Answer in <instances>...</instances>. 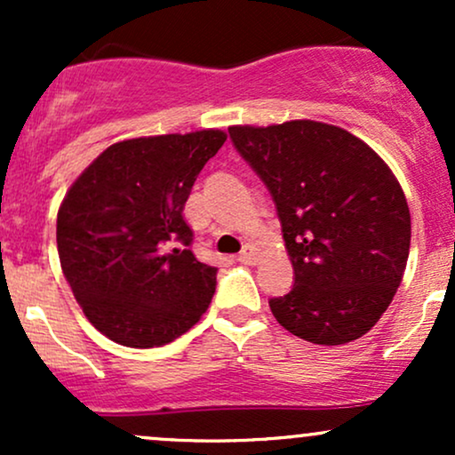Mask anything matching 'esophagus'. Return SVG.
<instances>
[{
  "instance_id": "34e87169",
  "label": "esophagus",
  "mask_w": 455,
  "mask_h": 455,
  "mask_svg": "<svg viewBox=\"0 0 455 455\" xmlns=\"http://www.w3.org/2000/svg\"><path fill=\"white\" fill-rule=\"evenodd\" d=\"M237 260L239 263H248V265L257 263V250H254L252 245H245L242 252L237 254Z\"/></svg>"
}]
</instances>
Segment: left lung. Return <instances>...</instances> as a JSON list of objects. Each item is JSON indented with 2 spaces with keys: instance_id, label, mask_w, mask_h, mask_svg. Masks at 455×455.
<instances>
[{
  "instance_id": "left-lung-1",
  "label": "left lung",
  "mask_w": 455,
  "mask_h": 455,
  "mask_svg": "<svg viewBox=\"0 0 455 455\" xmlns=\"http://www.w3.org/2000/svg\"><path fill=\"white\" fill-rule=\"evenodd\" d=\"M274 198L295 284L271 297L275 321L312 344H347L383 316L411 245V213L389 166L329 124L228 128Z\"/></svg>"
}]
</instances>
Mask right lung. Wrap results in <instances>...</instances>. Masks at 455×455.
<instances>
[{
    "label": "right lung",
    "mask_w": 455,
    "mask_h": 455,
    "mask_svg": "<svg viewBox=\"0 0 455 455\" xmlns=\"http://www.w3.org/2000/svg\"><path fill=\"white\" fill-rule=\"evenodd\" d=\"M224 140L220 130L122 140L68 190L57 213L61 269L108 340L162 347L210 307L218 267L192 254L184 205Z\"/></svg>",
    "instance_id": "add662e5"
}]
</instances>
